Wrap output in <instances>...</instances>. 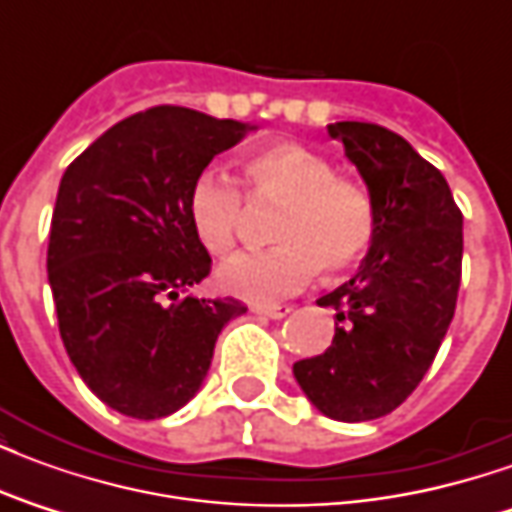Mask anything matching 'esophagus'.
<instances>
[{"label": "esophagus", "instance_id": "obj_1", "mask_svg": "<svg viewBox=\"0 0 512 512\" xmlns=\"http://www.w3.org/2000/svg\"><path fill=\"white\" fill-rule=\"evenodd\" d=\"M252 312L263 315V318H271V321H279V318H288L290 307H285V304H255Z\"/></svg>", "mask_w": 512, "mask_h": 512}]
</instances>
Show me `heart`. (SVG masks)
I'll return each mask as SVG.
<instances>
[{
	"instance_id": "b5f03b06",
	"label": "heart",
	"mask_w": 512,
	"mask_h": 512,
	"mask_svg": "<svg viewBox=\"0 0 512 512\" xmlns=\"http://www.w3.org/2000/svg\"><path fill=\"white\" fill-rule=\"evenodd\" d=\"M249 197L277 200L271 224L277 241L227 260L216 288L246 301H271L304 288L318 271L340 274L365 255L376 233V211L362 186L334 178L329 158L296 142H277L244 158ZM186 213L194 238L211 255H227L241 222V191L222 172L205 169L191 183Z\"/></svg>"
}]
</instances>
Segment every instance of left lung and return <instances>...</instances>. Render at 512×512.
Returning a JSON list of instances; mask_svg holds the SVG:
<instances>
[{"mask_svg":"<svg viewBox=\"0 0 512 512\" xmlns=\"http://www.w3.org/2000/svg\"><path fill=\"white\" fill-rule=\"evenodd\" d=\"M376 211L359 271L318 299L337 310L334 340L293 376L323 417L367 422L395 411L428 373L461 285L463 216L439 169L373 123H332Z\"/></svg>","mask_w":512,"mask_h":512,"instance_id":"8db88e82","label":"left lung"}]
</instances>
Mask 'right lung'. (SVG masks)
Listing matches in <instances>:
<instances>
[{
    "label": "right lung",
    "mask_w": 512,
    "mask_h": 512,
    "mask_svg": "<svg viewBox=\"0 0 512 512\" xmlns=\"http://www.w3.org/2000/svg\"><path fill=\"white\" fill-rule=\"evenodd\" d=\"M255 126L186 106L131 115L65 169L49 233V285L76 373L134 419L175 414L200 392L216 337L246 307L197 299L211 271L186 197L213 156Z\"/></svg>",
    "instance_id": "1"
}]
</instances>
